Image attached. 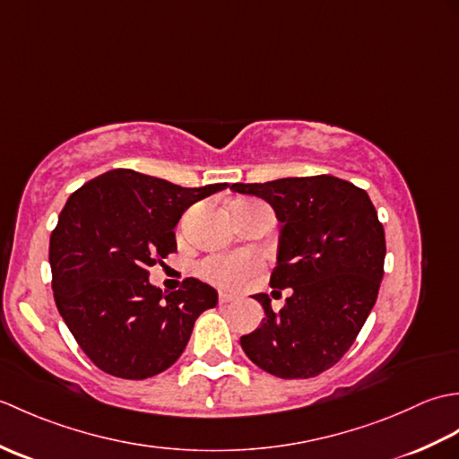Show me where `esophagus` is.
Listing matches in <instances>:
<instances>
[{
  "label": "esophagus",
  "mask_w": 459,
  "mask_h": 459,
  "mask_svg": "<svg viewBox=\"0 0 459 459\" xmlns=\"http://www.w3.org/2000/svg\"><path fill=\"white\" fill-rule=\"evenodd\" d=\"M237 296L230 294V291H219V301L221 304H230V301H235Z\"/></svg>",
  "instance_id": "obj_1"
}]
</instances>
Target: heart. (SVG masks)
Returning a JSON list of instances; mask_svg holds the SVG:
<instances>
[{
  "instance_id": "b5f03b06",
  "label": "heart",
  "mask_w": 459,
  "mask_h": 459,
  "mask_svg": "<svg viewBox=\"0 0 459 459\" xmlns=\"http://www.w3.org/2000/svg\"><path fill=\"white\" fill-rule=\"evenodd\" d=\"M260 270V260L250 252H224L199 264V274L222 288H238Z\"/></svg>"
}]
</instances>
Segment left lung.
Segmentation results:
<instances>
[{
  "label": "left lung",
  "mask_w": 459,
  "mask_h": 459,
  "mask_svg": "<svg viewBox=\"0 0 459 459\" xmlns=\"http://www.w3.org/2000/svg\"><path fill=\"white\" fill-rule=\"evenodd\" d=\"M256 195L281 222L270 286L291 288L274 311L266 294L258 329L240 337L252 363L280 378H311L353 345L385 274V229L367 191L333 175L235 183Z\"/></svg>",
  "instance_id": "1"
}]
</instances>
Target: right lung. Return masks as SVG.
<instances>
[{
    "label": "right lung",
    "mask_w": 459,
    "mask_h": 459,
    "mask_svg": "<svg viewBox=\"0 0 459 459\" xmlns=\"http://www.w3.org/2000/svg\"><path fill=\"white\" fill-rule=\"evenodd\" d=\"M227 183L181 187L134 169H112L68 197L48 242L58 314L104 373L142 380L183 353L217 290L187 278L169 294L150 266L178 250L175 227L193 203Z\"/></svg>",
    "instance_id": "right-lung-1"
}]
</instances>
